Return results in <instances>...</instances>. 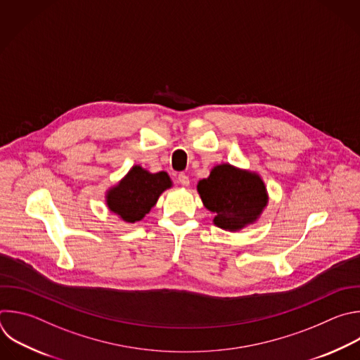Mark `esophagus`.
Here are the masks:
<instances>
[{
    "instance_id": "obj_1",
    "label": "esophagus",
    "mask_w": 360,
    "mask_h": 360,
    "mask_svg": "<svg viewBox=\"0 0 360 360\" xmlns=\"http://www.w3.org/2000/svg\"><path fill=\"white\" fill-rule=\"evenodd\" d=\"M178 182H179L182 186H189V178H188V175L179 174V175H178Z\"/></svg>"
}]
</instances>
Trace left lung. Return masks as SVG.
<instances>
[{
	"instance_id": "obj_1",
	"label": "left lung",
	"mask_w": 360,
	"mask_h": 360,
	"mask_svg": "<svg viewBox=\"0 0 360 360\" xmlns=\"http://www.w3.org/2000/svg\"><path fill=\"white\" fill-rule=\"evenodd\" d=\"M198 193L206 209L214 213L213 223L229 231L253 224L269 203V193L256 172L220 164L198 182Z\"/></svg>"
}]
</instances>
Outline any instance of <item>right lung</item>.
Returning <instances> with one entry per match:
<instances>
[{
  "mask_svg": "<svg viewBox=\"0 0 360 360\" xmlns=\"http://www.w3.org/2000/svg\"><path fill=\"white\" fill-rule=\"evenodd\" d=\"M172 186L169 175L164 171L151 174L134 165L127 175L105 193L110 212L127 223L140 221L157 203L161 193Z\"/></svg>",
  "mask_w": 360,
  "mask_h": 360,
  "instance_id": "1",
  "label": "right lung"
}]
</instances>
